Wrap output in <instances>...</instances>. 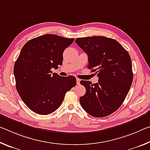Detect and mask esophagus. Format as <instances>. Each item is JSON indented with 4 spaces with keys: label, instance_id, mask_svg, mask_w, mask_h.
Returning a JSON list of instances; mask_svg holds the SVG:
<instances>
[{
    "label": "esophagus",
    "instance_id": "34e87169",
    "mask_svg": "<svg viewBox=\"0 0 150 150\" xmlns=\"http://www.w3.org/2000/svg\"><path fill=\"white\" fill-rule=\"evenodd\" d=\"M76 81H77V85H79L80 84V81H81L79 79L77 78V79H76Z\"/></svg>",
    "mask_w": 150,
    "mask_h": 150
}]
</instances>
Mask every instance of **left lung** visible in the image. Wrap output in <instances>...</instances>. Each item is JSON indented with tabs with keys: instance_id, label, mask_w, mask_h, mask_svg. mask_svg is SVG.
Segmentation results:
<instances>
[{
	"instance_id": "1",
	"label": "left lung",
	"mask_w": 150,
	"mask_h": 150,
	"mask_svg": "<svg viewBox=\"0 0 150 150\" xmlns=\"http://www.w3.org/2000/svg\"><path fill=\"white\" fill-rule=\"evenodd\" d=\"M75 43L87 54V67L98 77L93 84L80 81L86 89L81 105L94 117L110 115L123 103L132 83L130 55L116 40L105 36L78 38Z\"/></svg>"
}]
</instances>
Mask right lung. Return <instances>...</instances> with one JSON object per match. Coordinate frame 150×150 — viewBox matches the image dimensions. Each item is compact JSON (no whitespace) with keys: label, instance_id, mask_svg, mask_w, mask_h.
Segmentation results:
<instances>
[{"label":"right lung","instance_id":"right-lung-1","mask_svg":"<svg viewBox=\"0 0 150 150\" xmlns=\"http://www.w3.org/2000/svg\"><path fill=\"white\" fill-rule=\"evenodd\" d=\"M54 34L29 40L14 63L16 87L30 110L41 115L54 112L62 105L65 93L76 85V78L62 77L51 71L62 65L64 50L74 41Z\"/></svg>","mask_w":150,"mask_h":150}]
</instances>
